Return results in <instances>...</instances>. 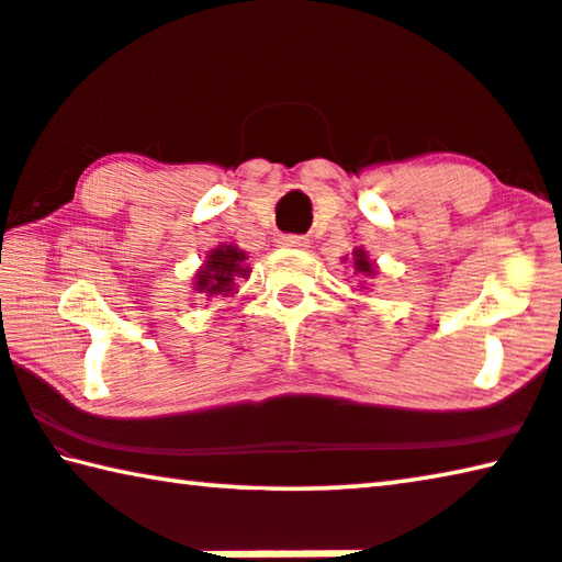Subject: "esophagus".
Masks as SVG:
<instances>
[{
  "label": "esophagus",
  "instance_id": "obj_1",
  "mask_svg": "<svg viewBox=\"0 0 562 562\" xmlns=\"http://www.w3.org/2000/svg\"><path fill=\"white\" fill-rule=\"evenodd\" d=\"M276 244L283 246V248H306L308 240L304 236H281Z\"/></svg>",
  "mask_w": 562,
  "mask_h": 562
}]
</instances>
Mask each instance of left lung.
Returning a JSON list of instances; mask_svg holds the SVG:
<instances>
[{
  "label": "left lung",
  "instance_id": "obj_1",
  "mask_svg": "<svg viewBox=\"0 0 562 562\" xmlns=\"http://www.w3.org/2000/svg\"><path fill=\"white\" fill-rule=\"evenodd\" d=\"M353 256V273H361V276H374L376 273V266L369 261V254L364 248H357V251L351 254ZM347 261V258H344Z\"/></svg>",
  "mask_w": 562,
  "mask_h": 562
}]
</instances>
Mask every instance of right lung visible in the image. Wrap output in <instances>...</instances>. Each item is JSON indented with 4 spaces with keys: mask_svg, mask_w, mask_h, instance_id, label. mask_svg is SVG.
<instances>
[{
    "mask_svg": "<svg viewBox=\"0 0 562 562\" xmlns=\"http://www.w3.org/2000/svg\"><path fill=\"white\" fill-rule=\"evenodd\" d=\"M246 258V251H240L236 244H221L218 248H213L195 273L193 291L205 293V296H231V293H236V281L251 276Z\"/></svg>",
    "mask_w": 562,
    "mask_h": 562,
    "instance_id": "obj_1",
    "label": "right lung"
}]
</instances>
